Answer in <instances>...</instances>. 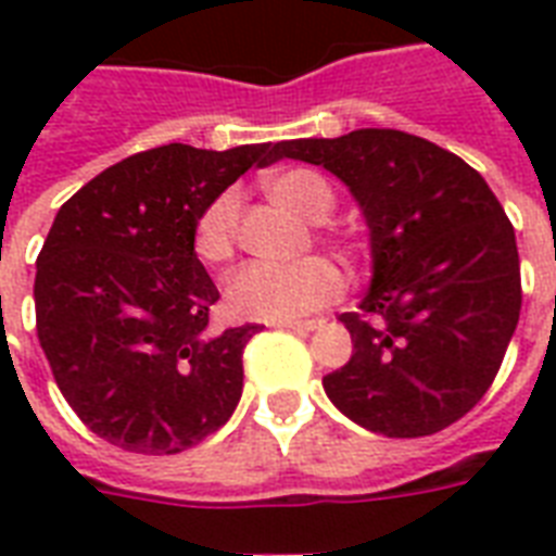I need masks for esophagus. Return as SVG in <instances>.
Returning <instances> with one entry per match:
<instances>
[{
	"instance_id": "1",
	"label": "esophagus",
	"mask_w": 556,
	"mask_h": 556,
	"mask_svg": "<svg viewBox=\"0 0 556 556\" xmlns=\"http://www.w3.org/2000/svg\"><path fill=\"white\" fill-rule=\"evenodd\" d=\"M323 326V320H291V323H279V329H291V331H317Z\"/></svg>"
}]
</instances>
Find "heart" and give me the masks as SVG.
Masks as SVG:
<instances>
[{
	"label": "heart",
	"mask_w": 556,
	"mask_h": 556,
	"mask_svg": "<svg viewBox=\"0 0 556 556\" xmlns=\"http://www.w3.org/2000/svg\"><path fill=\"white\" fill-rule=\"evenodd\" d=\"M270 199L308 222H320L334 207L329 181L312 169H286L268 178ZM236 218L239 195L222 192L201 210L192 227V251L201 262L218 265L230 260L236 244ZM343 279L338 268L323 256L291 262V265H265L248 262L233 270L225 282L227 312L242 320L286 323L312 314L340 294Z\"/></svg>",
	"instance_id": "1"
}]
</instances>
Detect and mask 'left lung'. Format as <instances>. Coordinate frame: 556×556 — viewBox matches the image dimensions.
<instances>
[{
    "instance_id": "obj_1",
    "label": "left lung",
    "mask_w": 556,
    "mask_h": 556,
    "mask_svg": "<svg viewBox=\"0 0 556 556\" xmlns=\"http://www.w3.org/2000/svg\"><path fill=\"white\" fill-rule=\"evenodd\" d=\"M277 155L334 173L369 225L371 286L340 314L355 352L323 378L331 404L389 439L458 421L491 389L522 308L500 199L458 155L397 129L279 141Z\"/></svg>"
}]
</instances>
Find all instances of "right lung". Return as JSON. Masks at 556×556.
<instances>
[{
  "instance_id": "1",
  "label": "right lung",
  "mask_w": 556,
  "mask_h": 556,
  "mask_svg": "<svg viewBox=\"0 0 556 556\" xmlns=\"http://www.w3.org/2000/svg\"><path fill=\"white\" fill-rule=\"evenodd\" d=\"M274 161V143H167L117 161L60 207L37 256V338L94 435L173 456L233 415L244 346L262 326L207 334L218 288L192 227L242 173Z\"/></svg>"
}]
</instances>
